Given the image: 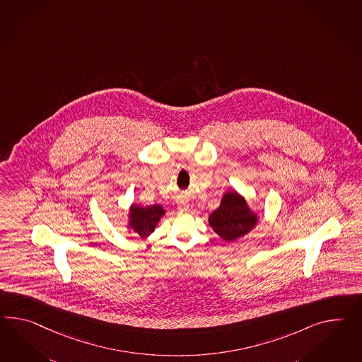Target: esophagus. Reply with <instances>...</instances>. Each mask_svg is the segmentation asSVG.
Segmentation results:
<instances>
[{"label":"esophagus","mask_w":362,"mask_h":362,"mask_svg":"<svg viewBox=\"0 0 362 362\" xmlns=\"http://www.w3.org/2000/svg\"><path fill=\"white\" fill-rule=\"evenodd\" d=\"M178 209H180L181 211H187V210H189V204L182 201V202H180V204H178Z\"/></svg>","instance_id":"esophagus-1"}]
</instances>
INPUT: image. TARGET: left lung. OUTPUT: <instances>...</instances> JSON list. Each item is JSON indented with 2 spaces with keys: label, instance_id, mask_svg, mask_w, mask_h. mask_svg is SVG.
Masks as SVG:
<instances>
[{
  "label": "left lung",
  "instance_id": "8db88e82",
  "mask_svg": "<svg viewBox=\"0 0 362 362\" xmlns=\"http://www.w3.org/2000/svg\"><path fill=\"white\" fill-rule=\"evenodd\" d=\"M257 222V214L250 210L244 197L235 190L224 193L221 206L209 216L211 228L226 241H235L247 235Z\"/></svg>",
  "mask_w": 362,
  "mask_h": 362
}]
</instances>
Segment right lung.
<instances>
[{"label": "right lung", "mask_w": 362, "mask_h": 362, "mask_svg": "<svg viewBox=\"0 0 362 362\" xmlns=\"http://www.w3.org/2000/svg\"><path fill=\"white\" fill-rule=\"evenodd\" d=\"M164 214L165 211L160 204L143 207L140 204H134L129 213V228L138 233L140 238H147L155 231Z\"/></svg>", "instance_id": "right-lung-1"}]
</instances>
